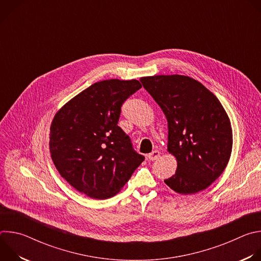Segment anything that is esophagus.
<instances>
[{
	"label": "esophagus",
	"mask_w": 261,
	"mask_h": 261,
	"mask_svg": "<svg viewBox=\"0 0 261 261\" xmlns=\"http://www.w3.org/2000/svg\"><path fill=\"white\" fill-rule=\"evenodd\" d=\"M159 157H160V152H159V151H153L152 153L148 154L147 159L151 160V161H155V160H157Z\"/></svg>",
	"instance_id": "34e87169"
}]
</instances>
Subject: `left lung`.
Returning <instances> with one entry per match:
<instances>
[{
	"label": "left lung",
	"mask_w": 261,
	"mask_h": 261,
	"mask_svg": "<svg viewBox=\"0 0 261 261\" xmlns=\"http://www.w3.org/2000/svg\"><path fill=\"white\" fill-rule=\"evenodd\" d=\"M168 123L167 150L177 161L165 184L179 194L206 189L224 171L232 148L229 118L218 98L185 75L141 77Z\"/></svg>",
	"instance_id": "obj_1"
}]
</instances>
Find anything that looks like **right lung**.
Wrapping results in <instances>:
<instances>
[{
	"mask_svg": "<svg viewBox=\"0 0 261 261\" xmlns=\"http://www.w3.org/2000/svg\"><path fill=\"white\" fill-rule=\"evenodd\" d=\"M140 88L136 80L102 81L56 114L49 134L51 159L77 191L96 199L113 197L144 160L118 126L123 103Z\"/></svg>",
	"mask_w": 261,
	"mask_h": 261,
	"instance_id": "1",
	"label": "right lung"
}]
</instances>
